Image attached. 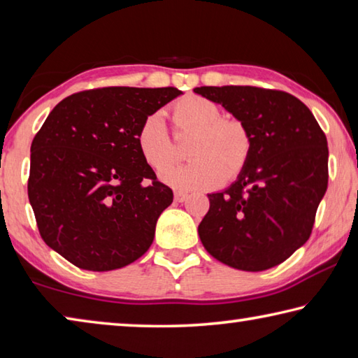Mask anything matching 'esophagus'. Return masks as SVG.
I'll return each instance as SVG.
<instances>
[{"label":"esophagus","mask_w":358,"mask_h":358,"mask_svg":"<svg viewBox=\"0 0 358 358\" xmlns=\"http://www.w3.org/2000/svg\"><path fill=\"white\" fill-rule=\"evenodd\" d=\"M187 198H189V195H187L185 192H182V190H176L174 192V201L176 203H184Z\"/></svg>","instance_id":"34e87169"}]
</instances>
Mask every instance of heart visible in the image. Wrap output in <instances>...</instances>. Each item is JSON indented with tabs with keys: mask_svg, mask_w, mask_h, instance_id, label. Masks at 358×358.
<instances>
[{
	"mask_svg": "<svg viewBox=\"0 0 358 358\" xmlns=\"http://www.w3.org/2000/svg\"><path fill=\"white\" fill-rule=\"evenodd\" d=\"M174 127L193 134L187 146L190 162L165 169L178 159L171 135L159 111L143 119L136 131V146L150 168L165 169L162 179L185 190H208L239 178L253 150V135L239 117L222 116L214 100L190 94L171 106Z\"/></svg>",
	"mask_w": 358,
	"mask_h": 358,
	"instance_id": "1",
	"label": "heart"
}]
</instances>
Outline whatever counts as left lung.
I'll use <instances>...</instances> for the list:
<instances>
[{"label":"left lung","instance_id":"left-lung-1","mask_svg":"<svg viewBox=\"0 0 358 358\" xmlns=\"http://www.w3.org/2000/svg\"><path fill=\"white\" fill-rule=\"evenodd\" d=\"M195 92L242 119L253 135L236 182L208 195L199 239L217 261L239 271L278 266L311 236L329 184L327 138L308 106L285 91L201 86Z\"/></svg>","mask_w":358,"mask_h":358}]
</instances>
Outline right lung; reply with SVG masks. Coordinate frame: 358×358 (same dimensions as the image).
Returning a JSON list of instances; mask_svg holds the SVG:
<instances>
[{"label": "right lung", "mask_w": 358, "mask_h": 358, "mask_svg": "<svg viewBox=\"0 0 358 358\" xmlns=\"http://www.w3.org/2000/svg\"><path fill=\"white\" fill-rule=\"evenodd\" d=\"M180 94L178 87L80 91L61 100L36 134L28 198L43 242L73 266L108 272L149 250L173 190L143 160L136 131Z\"/></svg>", "instance_id": "add662e5"}]
</instances>
